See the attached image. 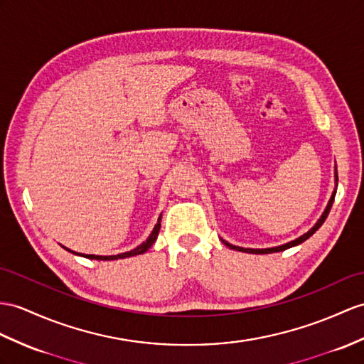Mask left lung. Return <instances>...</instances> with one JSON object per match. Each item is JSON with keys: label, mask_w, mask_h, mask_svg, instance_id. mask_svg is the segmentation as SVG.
Instances as JSON below:
<instances>
[{"label": "left lung", "mask_w": 364, "mask_h": 364, "mask_svg": "<svg viewBox=\"0 0 364 364\" xmlns=\"http://www.w3.org/2000/svg\"><path fill=\"white\" fill-rule=\"evenodd\" d=\"M335 181L338 182V173H336V170H335ZM335 193L336 191H333V194H332V198H331V200H329V203H327V207H326V210H324V213L321 215V218L318 219V223L309 230V232L306 233V235H303V236H299L298 239H295V241H291V242H289V244H284V245H279V247H273V249H242V247H236V245H232V244H228L227 241H224L223 239V242L227 245V247H230V249H233V250H237V252H245V253H256V255H265V253H273V252H282V250H286V249H290V247H294V245H298V244H301V242H304L306 239H309L310 236H312L318 228H320L321 225H323V223L326 220V218H327V215H329V211H331V208H332V203H333V199H335Z\"/></svg>", "instance_id": "obj_1"}]
</instances>
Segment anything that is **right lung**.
<instances>
[{"label": "right lung", "instance_id": "right-lung-1", "mask_svg": "<svg viewBox=\"0 0 364 364\" xmlns=\"http://www.w3.org/2000/svg\"><path fill=\"white\" fill-rule=\"evenodd\" d=\"M161 220H162V216H159L157 219V224L153 230V233L148 236L146 241L144 244H140L137 249L131 250V252H127V253H122V255H112V256H97V255H85V258H90V259H97V261H112V259H122V258H129V256H136V255H141L145 253L149 247H151L154 244V241L157 239V235H159V230H161ZM68 250V249H66ZM74 253V252H73ZM80 255V253H77ZM83 256V255H82Z\"/></svg>", "mask_w": 364, "mask_h": 364}]
</instances>
